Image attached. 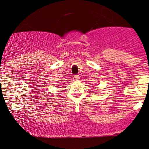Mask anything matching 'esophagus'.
<instances>
[{
    "label": "esophagus",
    "mask_w": 149,
    "mask_h": 149,
    "mask_svg": "<svg viewBox=\"0 0 149 149\" xmlns=\"http://www.w3.org/2000/svg\"><path fill=\"white\" fill-rule=\"evenodd\" d=\"M74 79H76V80L79 81V79H80V77H79V75H76V76H74Z\"/></svg>",
    "instance_id": "1"
}]
</instances>
